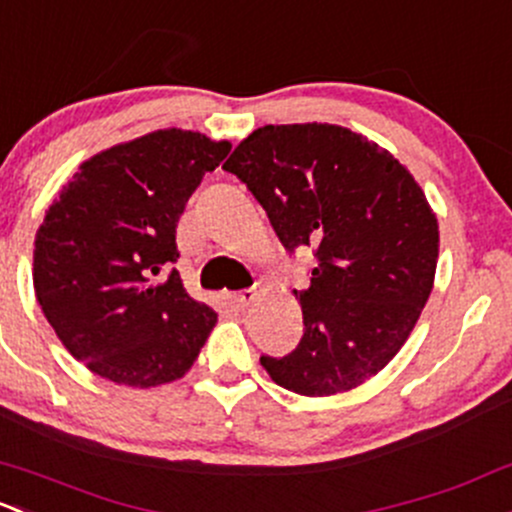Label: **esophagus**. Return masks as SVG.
Instances as JSON below:
<instances>
[{"instance_id": "obj_1", "label": "esophagus", "mask_w": 512, "mask_h": 512, "mask_svg": "<svg viewBox=\"0 0 512 512\" xmlns=\"http://www.w3.org/2000/svg\"><path fill=\"white\" fill-rule=\"evenodd\" d=\"M255 289H242V292H230L228 297V304L233 306V309H245V306H250L252 301H255Z\"/></svg>"}]
</instances>
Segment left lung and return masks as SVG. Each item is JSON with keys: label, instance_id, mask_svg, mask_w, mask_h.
<instances>
[{"label": "left lung", "instance_id": "obj_1", "mask_svg": "<svg viewBox=\"0 0 512 512\" xmlns=\"http://www.w3.org/2000/svg\"><path fill=\"white\" fill-rule=\"evenodd\" d=\"M267 211L289 252L311 247L297 294L304 336L262 355L277 385L306 397L353 390L385 368L417 324L439 257L437 215L410 171L338 125L255 129L223 164Z\"/></svg>", "mask_w": 512, "mask_h": 512}]
</instances>
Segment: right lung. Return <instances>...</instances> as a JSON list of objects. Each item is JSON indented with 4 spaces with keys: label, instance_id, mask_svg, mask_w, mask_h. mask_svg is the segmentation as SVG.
I'll list each match as a JSON object with an SVG mask.
<instances>
[{
    "label": "right lung",
    "instance_id": "right-lung-1",
    "mask_svg": "<svg viewBox=\"0 0 512 512\" xmlns=\"http://www.w3.org/2000/svg\"><path fill=\"white\" fill-rule=\"evenodd\" d=\"M230 152L186 129L105 149L48 206L34 242L43 316L100 378L157 387L184 378L218 314L186 294L174 262L188 198Z\"/></svg>",
    "mask_w": 512,
    "mask_h": 512
}]
</instances>
